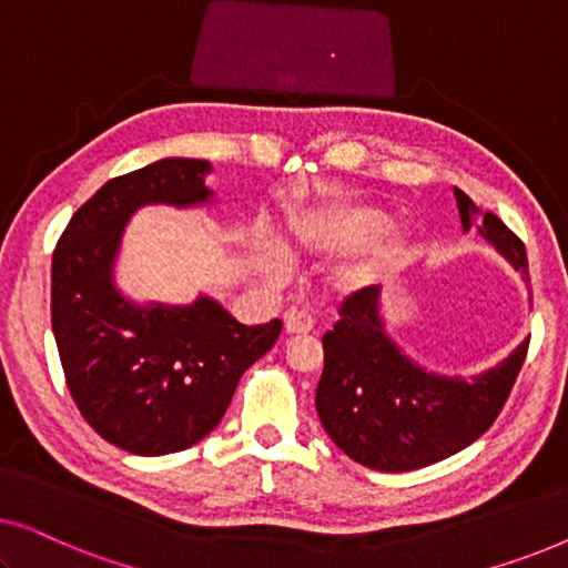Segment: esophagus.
<instances>
[{
    "instance_id": "34e87169",
    "label": "esophagus",
    "mask_w": 568,
    "mask_h": 568,
    "mask_svg": "<svg viewBox=\"0 0 568 568\" xmlns=\"http://www.w3.org/2000/svg\"><path fill=\"white\" fill-rule=\"evenodd\" d=\"M284 328L286 333H310L315 328V317L305 310H290L284 315Z\"/></svg>"
}]
</instances>
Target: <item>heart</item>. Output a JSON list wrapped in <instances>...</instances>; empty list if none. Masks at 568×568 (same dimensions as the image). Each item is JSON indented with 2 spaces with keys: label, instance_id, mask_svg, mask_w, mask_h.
I'll return each instance as SVG.
<instances>
[{
  "label": "heart",
  "instance_id": "obj_1",
  "mask_svg": "<svg viewBox=\"0 0 568 568\" xmlns=\"http://www.w3.org/2000/svg\"><path fill=\"white\" fill-rule=\"evenodd\" d=\"M387 216L377 209H367V206H352V209H341V212L333 214H317V216H307V220L294 222L292 227V245L302 253H328V251H346V247H354L369 240L372 235H377L379 230L385 227ZM253 255L258 268L266 274L268 278H284L286 274V263L282 258V253L276 251L268 240L255 237L253 243ZM398 255V245L385 247L379 253V261L393 258ZM375 266H356L352 271H346L344 282L346 286H359L367 282L372 276Z\"/></svg>",
  "mask_w": 568,
  "mask_h": 568
}]
</instances>
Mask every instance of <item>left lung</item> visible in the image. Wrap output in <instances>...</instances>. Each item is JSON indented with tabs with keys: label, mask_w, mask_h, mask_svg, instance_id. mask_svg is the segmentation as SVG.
<instances>
[{
	"label": "left lung",
	"mask_w": 568,
	"mask_h": 568,
	"mask_svg": "<svg viewBox=\"0 0 568 568\" xmlns=\"http://www.w3.org/2000/svg\"><path fill=\"white\" fill-rule=\"evenodd\" d=\"M463 227L470 224L527 271L525 243L491 212L455 189ZM379 286H367L338 310L323 336L325 367L315 408L328 437L354 463L379 473H406L460 453L491 429L523 369L530 338L499 367L468 379L432 375L400 354L379 321Z\"/></svg>",
	"instance_id": "left-lung-1"
}]
</instances>
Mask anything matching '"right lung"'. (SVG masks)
<instances>
[{
    "instance_id": "obj_1",
    "label": "right lung",
    "mask_w": 568,
    "mask_h": 568,
    "mask_svg": "<svg viewBox=\"0 0 568 568\" xmlns=\"http://www.w3.org/2000/svg\"><path fill=\"white\" fill-rule=\"evenodd\" d=\"M209 162L160 160L108 181L77 209L51 263V325L67 387L84 422L134 455L181 453L222 422L243 372L282 321L243 325L214 300L139 307L113 286L123 224L144 204L212 196Z\"/></svg>"
}]
</instances>
